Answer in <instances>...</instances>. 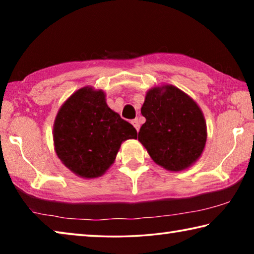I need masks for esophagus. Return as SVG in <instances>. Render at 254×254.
Segmentation results:
<instances>
[{
	"mask_svg": "<svg viewBox=\"0 0 254 254\" xmlns=\"http://www.w3.org/2000/svg\"><path fill=\"white\" fill-rule=\"evenodd\" d=\"M131 123H132V126L136 128V131H139V128H140V122H139V120H137V119L132 120Z\"/></svg>",
	"mask_w": 254,
	"mask_h": 254,
	"instance_id": "34e87169",
	"label": "esophagus"
}]
</instances>
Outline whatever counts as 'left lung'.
Listing matches in <instances>:
<instances>
[{
	"instance_id": "left-lung-1",
	"label": "left lung",
	"mask_w": 254,
	"mask_h": 254,
	"mask_svg": "<svg viewBox=\"0 0 254 254\" xmlns=\"http://www.w3.org/2000/svg\"><path fill=\"white\" fill-rule=\"evenodd\" d=\"M141 113L145 118L139 141L152 160L170 171L195 163L205 148L204 114L190 96L173 85L148 91Z\"/></svg>"
}]
</instances>
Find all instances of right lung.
<instances>
[{
	"instance_id": "right-lung-1",
	"label": "right lung",
	"mask_w": 254,
	"mask_h": 254,
	"mask_svg": "<svg viewBox=\"0 0 254 254\" xmlns=\"http://www.w3.org/2000/svg\"><path fill=\"white\" fill-rule=\"evenodd\" d=\"M136 135L132 124L107 106L105 93L92 87L72 94L60 107L54 124L56 153L83 178L102 176L114 162L123 141Z\"/></svg>"
}]
</instances>
